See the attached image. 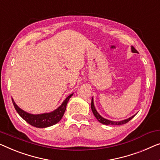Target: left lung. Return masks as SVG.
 Masks as SVG:
<instances>
[{
    "mask_svg": "<svg viewBox=\"0 0 160 160\" xmlns=\"http://www.w3.org/2000/svg\"><path fill=\"white\" fill-rule=\"evenodd\" d=\"M131 48H132V52H133V53H138L137 49H136L134 47L132 46ZM91 109H92V113H93V114H94L95 117L97 118V120L100 123H103V124H105V125H122V124H124V123H126L127 122H128V121H129L131 119H132L136 116V114H137V113H136L135 115L132 116V117L128 118L127 119H124V120H122V121H113L108 120V119L104 118L103 117H102V116L100 115L98 113L96 109H95V106H94V102H93V98H92Z\"/></svg>",
    "mask_w": 160,
    "mask_h": 160,
    "instance_id": "left-lung-1",
    "label": "left lung"
}]
</instances>
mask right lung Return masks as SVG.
<instances>
[{
    "mask_svg": "<svg viewBox=\"0 0 160 160\" xmlns=\"http://www.w3.org/2000/svg\"><path fill=\"white\" fill-rule=\"evenodd\" d=\"M73 93L70 94L65 99L60 106L53 111L49 113H44L41 114H32L28 112L22 110L16 104L13 99L12 98V102L16 111L19 114V116L25 120L28 123L37 128H47L49 126L56 124L61 120L66 110V106L69 100L72 96Z\"/></svg>",
    "mask_w": 160,
    "mask_h": 160,
    "instance_id": "add662e5",
    "label": "right lung"
}]
</instances>
